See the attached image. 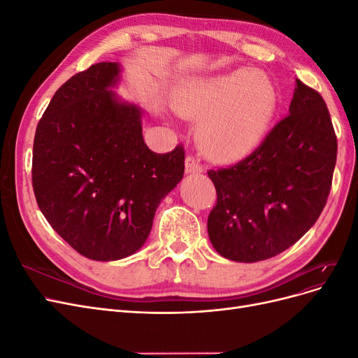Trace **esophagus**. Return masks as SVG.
Instances as JSON below:
<instances>
[{
    "label": "esophagus",
    "mask_w": 358,
    "mask_h": 358,
    "mask_svg": "<svg viewBox=\"0 0 358 358\" xmlns=\"http://www.w3.org/2000/svg\"><path fill=\"white\" fill-rule=\"evenodd\" d=\"M185 171L189 173V175H199V173L203 171V167L200 166V162L194 157H187V159H185Z\"/></svg>",
    "instance_id": "esophagus-1"
}]
</instances>
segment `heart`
Wrapping results in <instances>:
<instances>
[{"label":"heart","mask_w":358,"mask_h":358,"mask_svg":"<svg viewBox=\"0 0 358 358\" xmlns=\"http://www.w3.org/2000/svg\"><path fill=\"white\" fill-rule=\"evenodd\" d=\"M278 94L264 74L242 69L194 83L180 110L206 117L200 128L204 152L221 162L246 158L263 142L276 112Z\"/></svg>","instance_id":"obj_1"}]
</instances>
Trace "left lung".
<instances>
[{
	"label": "left lung",
	"mask_w": 358,
	"mask_h": 358,
	"mask_svg": "<svg viewBox=\"0 0 358 358\" xmlns=\"http://www.w3.org/2000/svg\"><path fill=\"white\" fill-rule=\"evenodd\" d=\"M338 140L320 92L296 79L289 115L237 164L209 170L216 204L212 246L224 258L255 263L294 245L327 203Z\"/></svg>",
	"instance_id": "left-lung-1"
}]
</instances>
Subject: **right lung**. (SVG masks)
Here are the masks:
<instances>
[{
    "label": "right lung",
    "instance_id": "add662e5",
    "mask_svg": "<svg viewBox=\"0 0 358 358\" xmlns=\"http://www.w3.org/2000/svg\"><path fill=\"white\" fill-rule=\"evenodd\" d=\"M117 62L74 74L53 95L36 129L32 188L64 241L95 262L142 248L161 200L183 178L185 150L155 154L142 134L143 110L112 91Z\"/></svg>",
    "mask_w": 358,
    "mask_h": 358
}]
</instances>
